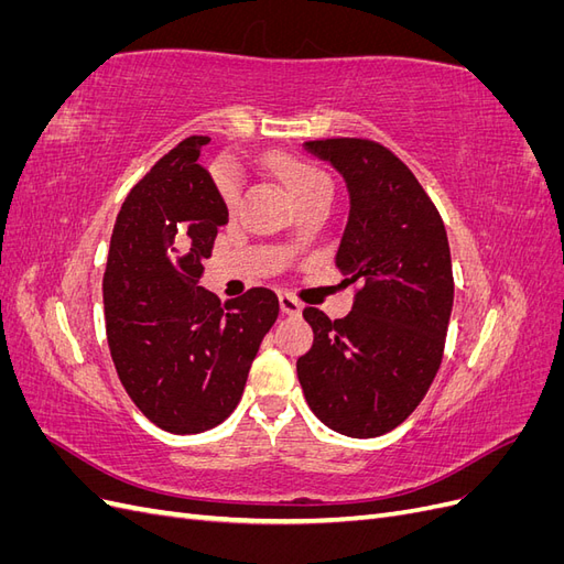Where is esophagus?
Returning <instances> with one entry per match:
<instances>
[{
  "instance_id": "esophagus-1",
  "label": "esophagus",
  "mask_w": 564,
  "mask_h": 564,
  "mask_svg": "<svg viewBox=\"0 0 564 564\" xmlns=\"http://www.w3.org/2000/svg\"><path fill=\"white\" fill-rule=\"evenodd\" d=\"M280 308H282V313H284V315H299L303 305H301L294 296L280 294Z\"/></svg>"
}]
</instances>
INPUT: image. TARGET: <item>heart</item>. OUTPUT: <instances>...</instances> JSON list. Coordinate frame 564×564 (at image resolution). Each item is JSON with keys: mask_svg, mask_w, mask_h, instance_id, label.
<instances>
[{"mask_svg": "<svg viewBox=\"0 0 564 564\" xmlns=\"http://www.w3.org/2000/svg\"><path fill=\"white\" fill-rule=\"evenodd\" d=\"M278 174L282 178V183L286 185V191L292 193V197L305 199L315 193H324L329 191V178L324 176V172H319L317 166L308 164V162H301V160H280L275 164ZM216 185H218V193L224 197V202L228 207L237 204L240 199V181H237V174L232 172L230 166H220L218 174H216Z\"/></svg>", "mask_w": 564, "mask_h": 564, "instance_id": "heart-1", "label": "heart"}]
</instances>
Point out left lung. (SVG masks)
<instances>
[{
    "mask_svg": "<svg viewBox=\"0 0 564 564\" xmlns=\"http://www.w3.org/2000/svg\"><path fill=\"white\" fill-rule=\"evenodd\" d=\"M344 176L350 212L336 251L352 311L303 317L313 348L296 371L313 414L348 437H379L414 412L445 352L454 303L445 224L409 166L365 139L303 143Z\"/></svg>",
    "mask_w": 564,
    "mask_h": 564,
    "instance_id": "obj_1",
    "label": "left lung"
}]
</instances>
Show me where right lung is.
<instances>
[{
    "label": "right lung",
    "mask_w": 564,
    "mask_h": 564,
    "mask_svg": "<svg viewBox=\"0 0 564 564\" xmlns=\"http://www.w3.org/2000/svg\"><path fill=\"white\" fill-rule=\"evenodd\" d=\"M207 135H191L131 187L110 237L106 332L117 377L166 433L224 423L280 313L265 286L220 303L199 286L228 207L197 164Z\"/></svg>",
    "instance_id": "1"
}]
</instances>
